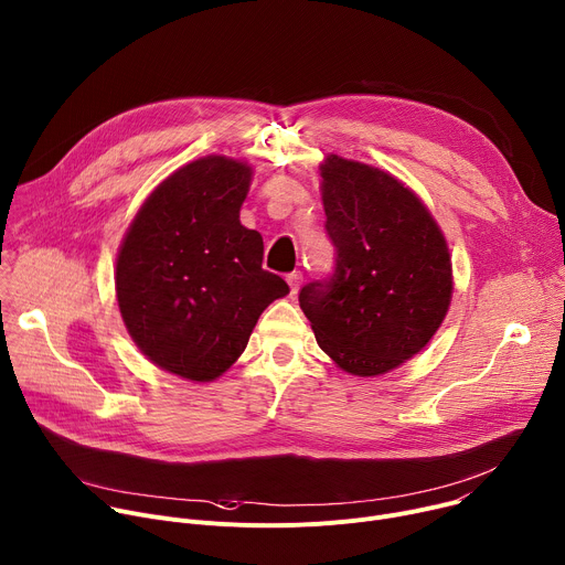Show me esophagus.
<instances>
[{"mask_svg": "<svg viewBox=\"0 0 565 565\" xmlns=\"http://www.w3.org/2000/svg\"><path fill=\"white\" fill-rule=\"evenodd\" d=\"M285 280L289 282L291 294H296V291H298V287H300V282H302V274H300V271H291V274H287V278H285Z\"/></svg>", "mask_w": 565, "mask_h": 565, "instance_id": "esophagus-1", "label": "esophagus"}]
</instances>
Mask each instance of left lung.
<instances>
[{"label": "left lung", "instance_id": "obj_1", "mask_svg": "<svg viewBox=\"0 0 565 565\" xmlns=\"http://www.w3.org/2000/svg\"><path fill=\"white\" fill-rule=\"evenodd\" d=\"M321 198L337 267L328 282L300 289V309L341 370L377 377L443 326L454 296L449 244L411 188L374 166L328 154Z\"/></svg>", "mask_w": 565, "mask_h": 565}]
</instances>
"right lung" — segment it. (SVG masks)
<instances>
[{
    "instance_id": "obj_1",
    "label": "right lung",
    "mask_w": 565,
    "mask_h": 565,
    "mask_svg": "<svg viewBox=\"0 0 565 565\" xmlns=\"http://www.w3.org/2000/svg\"><path fill=\"white\" fill-rule=\"evenodd\" d=\"M254 168L209 154L148 195L116 256V300L137 348L181 380L213 382L263 311L289 294L263 269V235L239 222Z\"/></svg>"
}]
</instances>
